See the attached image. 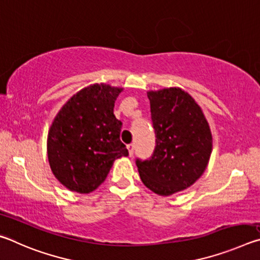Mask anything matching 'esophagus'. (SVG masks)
<instances>
[{
  "label": "esophagus",
  "mask_w": 260,
  "mask_h": 260,
  "mask_svg": "<svg viewBox=\"0 0 260 260\" xmlns=\"http://www.w3.org/2000/svg\"><path fill=\"white\" fill-rule=\"evenodd\" d=\"M134 148H135V144L134 143H129L128 146H127V149H128V152H129V156H133Z\"/></svg>",
  "instance_id": "34e87169"
}]
</instances>
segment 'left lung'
I'll list each match as a JSON object with an SVG mask.
<instances>
[{
  "label": "left lung",
  "mask_w": 260,
  "mask_h": 260,
  "mask_svg": "<svg viewBox=\"0 0 260 260\" xmlns=\"http://www.w3.org/2000/svg\"><path fill=\"white\" fill-rule=\"evenodd\" d=\"M156 146L150 158H136L144 186L161 196L190 187L206 169L212 135L203 112L180 88L149 91Z\"/></svg>",
  "instance_id": "1"
}]
</instances>
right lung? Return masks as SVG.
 <instances>
[{"label": "right lung", "mask_w": 260, "mask_h": 260, "mask_svg": "<svg viewBox=\"0 0 260 260\" xmlns=\"http://www.w3.org/2000/svg\"><path fill=\"white\" fill-rule=\"evenodd\" d=\"M121 88L103 83L78 91L60 109L48 134V159L58 181L88 193L108 177L113 161L128 156L122 122L113 114Z\"/></svg>", "instance_id": "right-lung-1"}]
</instances>
